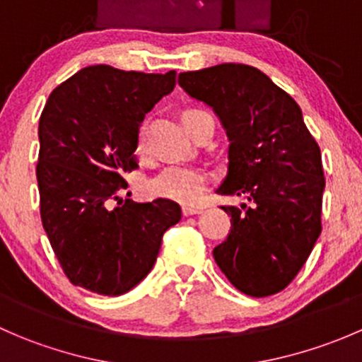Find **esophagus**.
Here are the masks:
<instances>
[{
  "label": "esophagus",
  "instance_id": "1",
  "mask_svg": "<svg viewBox=\"0 0 362 362\" xmlns=\"http://www.w3.org/2000/svg\"><path fill=\"white\" fill-rule=\"evenodd\" d=\"M182 214H184L185 217H189V215H198V214H202V208L187 206V204H185V206H182Z\"/></svg>",
  "mask_w": 362,
  "mask_h": 362
}]
</instances>
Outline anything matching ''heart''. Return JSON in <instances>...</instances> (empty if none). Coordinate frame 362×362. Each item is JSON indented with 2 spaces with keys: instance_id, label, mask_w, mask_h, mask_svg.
I'll list each match as a JSON object with an SVG mask.
<instances>
[{
  "instance_id": "obj_1",
  "label": "heart",
  "mask_w": 362,
  "mask_h": 362,
  "mask_svg": "<svg viewBox=\"0 0 362 362\" xmlns=\"http://www.w3.org/2000/svg\"><path fill=\"white\" fill-rule=\"evenodd\" d=\"M136 151L140 156L147 152V129H145V126H141L140 133H138ZM206 185V173L199 168L168 166L147 182V192L156 198L192 204L199 202Z\"/></svg>"
}]
</instances>
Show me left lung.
<instances>
[{
    "instance_id": "obj_1",
    "label": "left lung",
    "mask_w": 362,
    "mask_h": 362,
    "mask_svg": "<svg viewBox=\"0 0 362 362\" xmlns=\"http://www.w3.org/2000/svg\"><path fill=\"white\" fill-rule=\"evenodd\" d=\"M178 83L214 108L228 134V173L217 192L249 202L222 206L231 215V231L214 249L215 262L243 294L280 293L322 231L326 178L301 108L268 75L247 64L185 71Z\"/></svg>"
}]
</instances>
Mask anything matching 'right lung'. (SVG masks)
Wrapping results in <instances>:
<instances>
[{"mask_svg": "<svg viewBox=\"0 0 362 362\" xmlns=\"http://www.w3.org/2000/svg\"><path fill=\"white\" fill-rule=\"evenodd\" d=\"M175 76L173 69L163 75L96 64L49 96L38 126L40 215L73 286L103 296L131 291L154 266L166 229L180 221V206L170 199L119 198L127 189L124 175L138 168V127L173 90Z\"/></svg>", "mask_w": 362, "mask_h": 362, "instance_id": "add662e5", "label": "right lung"}]
</instances>
